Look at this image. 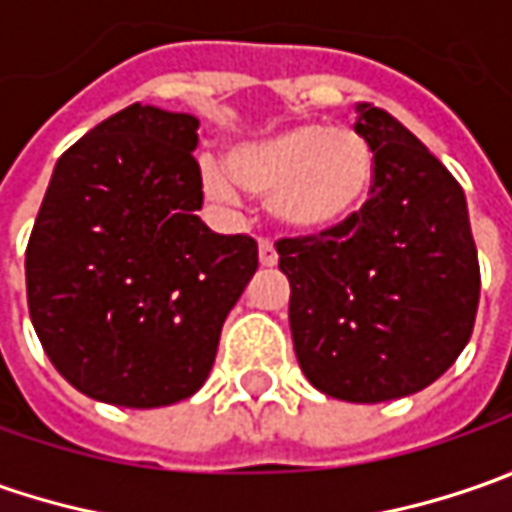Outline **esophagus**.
<instances>
[{"mask_svg":"<svg viewBox=\"0 0 512 512\" xmlns=\"http://www.w3.org/2000/svg\"><path fill=\"white\" fill-rule=\"evenodd\" d=\"M259 262H262V267H276V262H279V253H276L273 242L259 239Z\"/></svg>","mask_w":512,"mask_h":512,"instance_id":"1","label":"esophagus"}]
</instances>
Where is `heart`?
<instances>
[{
    "label": "heart",
    "instance_id": "obj_1",
    "mask_svg": "<svg viewBox=\"0 0 512 512\" xmlns=\"http://www.w3.org/2000/svg\"><path fill=\"white\" fill-rule=\"evenodd\" d=\"M376 156L362 130L350 125H293L227 153V168L207 162V196L230 202L236 185L265 196L267 216L293 233L344 225L367 199Z\"/></svg>",
    "mask_w": 512,
    "mask_h": 512
}]
</instances>
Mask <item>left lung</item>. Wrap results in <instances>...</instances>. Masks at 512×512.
Masks as SVG:
<instances>
[{"label": "left lung", "mask_w": 512, "mask_h": 512, "mask_svg": "<svg viewBox=\"0 0 512 512\" xmlns=\"http://www.w3.org/2000/svg\"><path fill=\"white\" fill-rule=\"evenodd\" d=\"M376 156L370 199L344 225L276 242L307 382L342 402L402 399L470 342L479 256L450 170L387 110L356 105Z\"/></svg>", "instance_id": "left-lung-1"}]
</instances>
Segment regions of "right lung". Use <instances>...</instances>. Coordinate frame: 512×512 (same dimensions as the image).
I'll return each mask as SVG.
<instances>
[{
	"mask_svg": "<svg viewBox=\"0 0 512 512\" xmlns=\"http://www.w3.org/2000/svg\"><path fill=\"white\" fill-rule=\"evenodd\" d=\"M199 119L130 105L62 153L25 253L33 330L79 393L116 407L193 396L259 267L250 236L196 216Z\"/></svg>",
	"mask_w": 512,
	"mask_h": 512,
	"instance_id": "obj_1",
	"label": "right lung"
}]
</instances>
